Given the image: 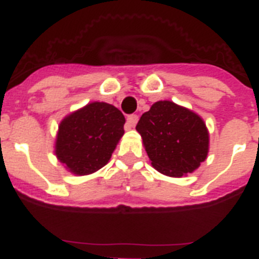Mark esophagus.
I'll use <instances>...</instances> for the list:
<instances>
[{"instance_id":"1","label":"esophagus","mask_w":259,"mask_h":259,"mask_svg":"<svg viewBox=\"0 0 259 259\" xmlns=\"http://www.w3.org/2000/svg\"><path fill=\"white\" fill-rule=\"evenodd\" d=\"M137 120H139V115H136V114H131V115H128L127 123H125V128L135 127L137 123Z\"/></svg>"}]
</instances>
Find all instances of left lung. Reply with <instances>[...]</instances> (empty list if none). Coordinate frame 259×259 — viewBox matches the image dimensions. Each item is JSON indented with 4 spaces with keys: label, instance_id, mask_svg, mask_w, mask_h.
Returning <instances> with one entry per match:
<instances>
[{
    "label": "left lung",
    "instance_id": "8db88e82",
    "mask_svg": "<svg viewBox=\"0 0 259 259\" xmlns=\"http://www.w3.org/2000/svg\"><path fill=\"white\" fill-rule=\"evenodd\" d=\"M154 168L180 178L206 159L209 134L197 114L171 101H158L136 125Z\"/></svg>",
    "mask_w": 259,
    "mask_h": 259
}]
</instances>
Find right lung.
Here are the masks:
<instances>
[{
  "mask_svg": "<svg viewBox=\"0 0 259 259\" xmlns=\"http://www.w3.org/2000/svg\"><path fill=\"white\" fill-rule=\"evenodd\" d=\"M120 110L105 102H92L59 124L57 158L71 172L88 175L109 162L116 143L124 134Z\"/></svg>",
  "mask_w": 259,
  "mask_h": 259,
  "instance_id": "add662e5",
  "label": "right lung"
}]
</instances>
